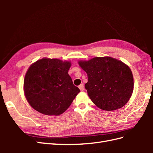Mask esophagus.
Here are the masks:
<instances>
[{
  "label": "esophagus",
  "mask_w": 153,
  "mask_h": 153,
  "mask_svg": "<svg viewBox=\"0 0 153 153\" xmlns=\"http://www.w3.org/2000/svg\"><path fill=\"white\" fill-rule=\"evenodd\" d=\"M78 88H79L80 89V90L81 91H83L84 90V85L83 84H80L79 86H78Z\"/></svg>",
  "instance_id": "1"
}]
</instances>
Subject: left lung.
<instances>
[{
	"instance_id": "8db88e82",
	"label": "left lung",
	"mask_w": 153,
	"mask_h": 153,
	"mask_svg": "<svg viewBox=\"0 0 153 153\" xmlns=\"http://www.w3.org/2000/svg\"><path fill=\"white\" fill-rule=\"evenodd\" d=\"M78 64L88 77L85 84L88 96L101 110L112 111L122 108L133 91V76L130 68L121 61L110 57L79 61Z\"/></svg>"
}]
</instances>
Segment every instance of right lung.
Instances as JSON below:
<instances>
[{
  "instance_id": "add662e5",
  "label": "right lung",
  "mask_w": 153,
  "mask_h": 153,
  "mask_svg": "<svg viewBox=\"0 0 153 153\" xmlns=\"http://www.w3.org/2000/svg\"><path fill=\"white\" fill-rule=\"evenodd\" d=\"M70 61L43 58L31 64L24 82L29 105L47 115H59L71 105L80 89L73 84L68 71Z\"/></svg>"
}]
</instances>
